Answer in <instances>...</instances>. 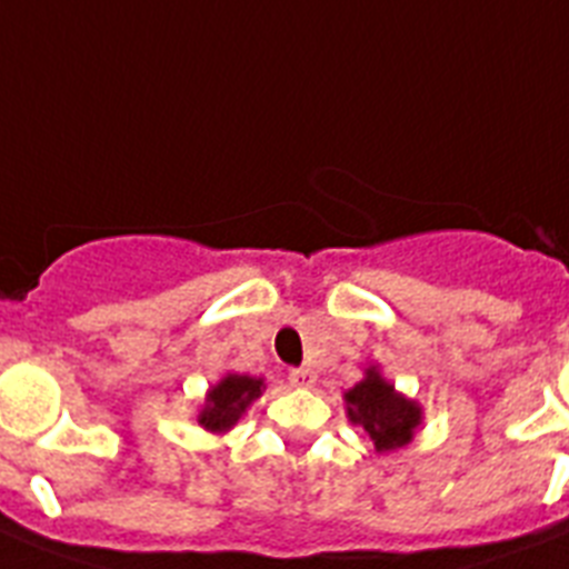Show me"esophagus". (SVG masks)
<instances>
[{"label": "esophagus", "mask_w": 569, "mask_h": 569, "mask_svg": "<svg viewBox=\"0 0 569 569\" xmlns=\"http://www.w3.org/2000/svg\"><path fill=\"white\" fill-rule=\"evenodd\" d=\"M315 380H318V375L312 372V369H291L289 372V383L291 387H298V389H312L315 387Z\"/></svg>", "instance_id": "obj_1"}]
</instances>
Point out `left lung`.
Listing matches in <instances>:
<instances>
[{
    "instance_id": "left-lung-1",
    "label": "left lung",
    "mask_w": 569,
    "mask_h": 569,
    "mask_svg": "<svg viewBox=\"0 0 569 569\" xmlns=\"http://www.w3.org/2000/svg\"><path fill=\"white\" fill-rule=\"evenodd\" d=\"M346 418L369 435L378 456L407 447L423 423V407L395 389L378 367L363 369V378L343 392Z\"/></svg>"
}]
</instances>
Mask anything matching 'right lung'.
<instances>
[{"mask_svg":"<svg viewBox=\"0 0 569 569\" xmlns=\"http://www.w3.org/2000/svg\"><path fill=\"white\" fill-rule=\"evenodd\" d=\"M266 392V380L254 375L226 372L223 378L211 383L202 407L197 412V423L211 435H226L237 427L246 409Z\"/></svg>","mask_w":569,"mask_h":569,"instance_id":"right-lung-1","label":"right lung"}]
</instances>
